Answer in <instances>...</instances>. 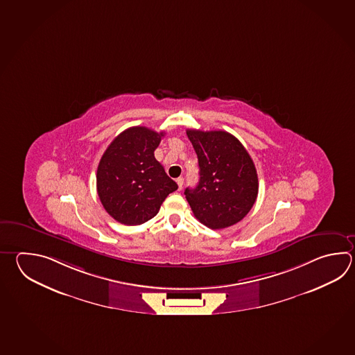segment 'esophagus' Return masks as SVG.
Masks as SVG:
<instances>
[{"label":"esophagus","mask_w":355,"mask_h":355,"mask_svg":"<svg viewBox=\"0 0 355 355\" xmlns=\"http://www.w3.org/2000/svg\"><path fill=\"white\" fill-rule=\"evenodd\" d=\"M183 183H184V178H183V177H180V178H177V184H178V189H182V187H183Z\"/></svg>","instance_id":"34e87169"}]
</instances>
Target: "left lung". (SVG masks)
<instances>
[{
  "label": "left lung",
  "mask_w": 355,
  "mask_h": 355,
  "mask_svg": "<svg viewBox=\"0 0 355 355\" xmlns=\"http://www.w3.org/2000/svg\"><path fill=\"white\" fill-rule=\"evenodd\" d=\"M193 145L200 181L184 195L196 218L217 230L239 223L258 196V174L249 153L232 134L223 130H187Z\"/></svg>",
  "instance_id": "8db88e82"
}]
</instances>
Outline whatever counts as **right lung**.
<instances>
[{
  "label": "right lung",
  "instance_id": "obj_1",
  "mask_svg": "<svg viewBox=\"0 0 355 355\" xmlns=\"http://www.w3.org/2000/svg\"><path fill=\"white\" fill-rule=\"evenodd\" d=\"M164 132L132 126L119 134L97 168V193L110 216L141 225L158 214L166 196L178 189L154 157Z\"/></svg>",
  "mask_w": 355,
  "mask_h": 355
}]
</instances>
